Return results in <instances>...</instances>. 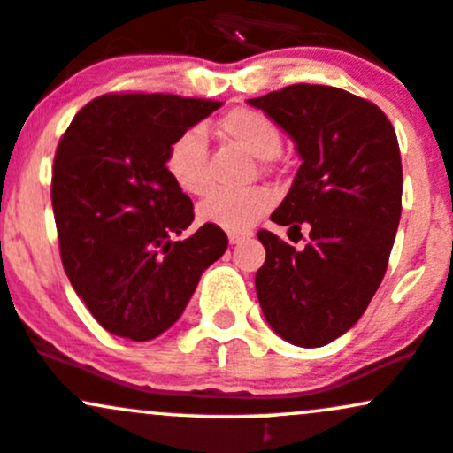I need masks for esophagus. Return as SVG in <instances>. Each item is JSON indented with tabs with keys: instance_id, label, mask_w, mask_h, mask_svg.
<instances>
[{
	"instance_id": "1",
	"label": "esophagus",
	"mask_w": 453,
	"mask_h": 453,
	"mask_svg": "<svg viewBox=\"0 0 453 453\" xmlns=\"http://www.w3.org/2000/svg\"><path fill=\"white\" fill-rule=\"evenodd\" d=\"M251 236V232H227V241L232 242V245H239V242L247 241Z\"/></svg>"
}]
</instances>
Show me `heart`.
<instances>
[{
	"label": "heart",
	"mask_w": 453,
	"mask_h": 453,
	"mask_svg": "<svg viewBox=\"0 0 453 453\" xmlns=\"http://www.w3.org/2000/svg\"><path fill=\"white\" fill-rule=\"evenodd\" d=\"M219 134L236 142L260 160L275 158L282 151L284 136L278 123L256 108H232L217 121ZM165 171L171 182L187 195H203L208 178V145L199 127L171 141L165 154ZM273 206V195L265 187L242 190H212L197 206L199 221L230 232H245Z\"/></svg>",
	"instance_id": "b5f03b06"
}]
</instances>
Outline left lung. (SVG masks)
I'll list each match as a JSON object with an SVG mask.
<instances>
[{"instance_id": "8db88e82", "label": "left lung", "mask_w": 453, "mask_h": 453, "mask_svg": "<svg viewBox=\"0 0 453 453\" xmlns=\"http://www.w3.org/2000/svg\"><path fill=\"white\" fill-rule=\"evenodd\" d=\"M288 132L302 156L271 221L311 226L295 250L260 230L256 293L269 326L299 347L345 334L382 282L402 217V158L388 117L369 99L323 84H293L250 99Z\"/></svg>"}]
</instances>
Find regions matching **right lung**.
Listing matches in <instances>:
<instances>
[{
  "instance_id": "add662e5",
  "label": "right lung",
  "mask_w": 453,
  "mask_h": 453,
  "mask_svg": "<svg viewBox=\"0 0 453 453\" xmlns=\"http://www.w3.org/2000/svg\"><path fill=\"white\" fill-rule=\"evenodd\" d=\"M221 102L165 93L95 97L60 136L51 206L71 287L114 336L150 341L187 308L227 250L221 227L193 223V202L169 180L171 141Z\"/></svg>"
}]
</instances>
